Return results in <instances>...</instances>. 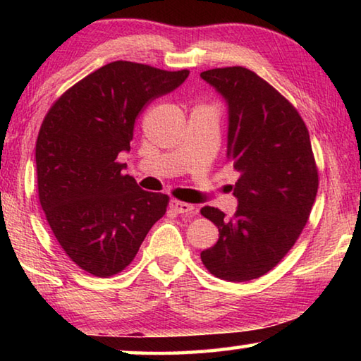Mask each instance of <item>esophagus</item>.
Listing matches in <instances>:
<instances>
[{
	"mask_svg": "<svg viewBox=\"0 0 361 361\" xmlns=\"http://www.w3.org/2000/svg\"><path fill=\"white\" fill-rule=\"evenodd\" d=\"M170 209L175 213H181V215H194V205L180 202V200H172V202H170Z\"/></svg>",
	"mask_w": 361,
	"mask_h": 361,
	"instance_id": "1",
	"label": "esophagus"
}]
</instances>
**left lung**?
Masks as SVG:
<instances>
[{
  "label": "left lung",
  "instance_id": "left-lung-1",
  "mask_svg": "<svg viewBox=\"0 0 361 361\" xmlns=\"http://www.w3.org/2000/svg\"><path fill=\"white\" fill-rule=\"evenodd\" d=\"M228 105V162L240 173L237 210L200 213L218 226V242L200 253L213 276L248 282L276 267L295 245L319 189L309 130L296 108L243 66L200 73Z\"/></svg>",
  "mask_w": 361,
  "mask_h": 361
}]
</instances>
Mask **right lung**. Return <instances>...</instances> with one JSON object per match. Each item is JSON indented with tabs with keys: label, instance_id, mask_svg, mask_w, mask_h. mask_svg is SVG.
<instances>
[{
	"label": "right lung",
	"instance_id": "right-lung-1",
	"mask_svg": "<svg viewBox=\"0 0 361 361\" xmlns=\"http://www.w3.org/2000/svg\"><path fill=\"white\" fill-rule=\"evenodd\" d=\"M188 76V70L118 60L66 90L42 121L36 140L41 207L63 252L95 277L129 266L166 215L169 195L143 191L122 173L118 156L130 151L142 109Z\"/></svg>",
	"mask_w": 361,
	"mask_h": 361
}]
</instances>
